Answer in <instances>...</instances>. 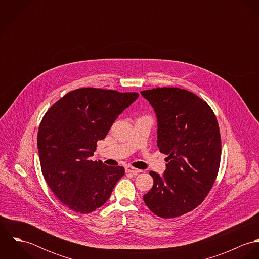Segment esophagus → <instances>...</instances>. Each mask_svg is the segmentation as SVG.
<instances>
[{"label":"esophagus","mask_w":259,"mask_h":259,"mask_svg":"<svg viewBox=\"0 0 259 259\" xmlns=\"http://www.w3.org/2000/svg\"><path fill=\"white\" fill-rule=\"evenodd\" d=\"M125 171H126V172H131V174H134V175H138V174L142 172L141 169L136 168V167H133V166H126V167H125Z\"/></svg>","instance_id":"34e87169"}]
</instances>
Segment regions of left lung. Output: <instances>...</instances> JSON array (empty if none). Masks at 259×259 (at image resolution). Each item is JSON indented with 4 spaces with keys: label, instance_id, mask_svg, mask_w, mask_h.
<instances>
[{
    "label": "left lung",
    "instance_id": "obj_1",
    "mask_svg": "<svg viewBox=\"0 0 259 259\" xmlns=\"http://www.w3.org/2000/svg\"><path fill=\"white\" fill-rule=\"evenodd\" d=\"M157 116V147L167 155L163 177L150 171L152 188L144 195L148 208L174 219L196 208L217 180L222 156L219 122L209 105L180 88L142 91Z\"/></svg>",
    "mask_w": 259,
    "mask_h": 259
}]
</instances>
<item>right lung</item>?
I'll use <instances>...</instances> for the list:
<instances>
[{"mask_svg":"<svg viewBox=\"0 0 259 259\" xmlns=\"http://www.w3.org/2000/svg\"><path fill=\"white\" fill-rule=\"evenodd\" d=\"M138 97V93L76 89L42 116L37 132L41 172L53 193L74 212L90 213L101 207L124 176L123 166H108L91 156Z\"/></svg>","mask_w":259,"mask_h":259,"instance_id":"1","label":"right lung"}]
</instances>
